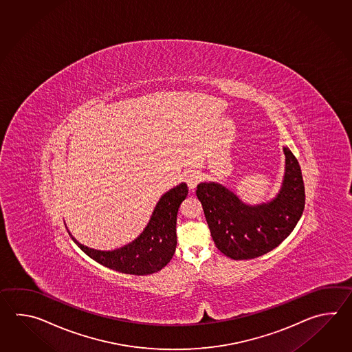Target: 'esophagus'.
<instances>
[{
	"instance_id": "1",
	"label": "esophagus",
	"mask_w": 352,
	"mask_h": 352,
	"mask_svg": "<svg viewBox=\"0 0 352 352\" xmlns=\"http://www.w3.org/2000/svg\"><path fill=\"white\" fill-rule=\"evenodd\" d=\"M184 179H185V182L187 184V186L190 190H194L195 187L197 186V184L200 182V179H201V175L199 171H196V170H188L184 175Z\"/></svg>"
}]
</instances>
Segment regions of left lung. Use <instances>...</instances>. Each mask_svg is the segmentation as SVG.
Segmentation results:
<instances>
[{
  "label": "left lung",
  "mask_w": 352,
  "mask_h": 352,
  "mask_svg": "<svg viewBox=\"0 0 352 352\" xmlns=\"http://www.w3.org/2000/svg\"><path fill=\"white\" fill-rule=\"evenodd\" d=\"M285 179L272 201L248 205L217 182H201L200 200L217 249L235 259H253L277 248L293 232L305 209V184L297 158L288 147Z\"/></svg>",
  "instance_id": "1"
}]
</instances>
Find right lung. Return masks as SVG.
Listing matches in <instances>:
<instances>
[{"mask_svg": "<svg viewBox=\"0 0 352 352\" xmlns=\"http://www.w3.org/2000/svg\"><path fill=\"white\" fill-rule=\"evenodd\" d=\"M187 192V185L182 182L162 195L141 235L127 245L114 250L85 247L69 230L67 232L85 254L107 268L133 276L152 274L162 270L173 259L177 244V211L181 202L186 199Z\"/></svg>", "mask_w": 352, "mask_h": 352, "instance_id": "1", "label": "right lung"}]
</instances>
